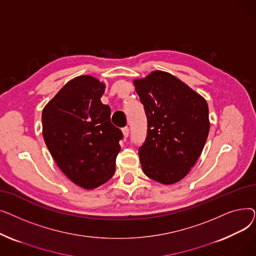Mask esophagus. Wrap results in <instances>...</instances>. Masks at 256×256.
<instances>
[{
  "mask_svg": "<svg viewBox=\"0 0 256 256\" xmlns=\"http://www.w3.org/2000/svg\"><path fill=\"white\" fill-rule=\"evenodd\" d=\"M122 134H124V138H128V134H130V128L128 126L124 128H122Z\"/></svg>",
  "mask_w": 256,
  "mask_h": 256,
  "instance_id": "34e87169",
  "label": "esophagus"
}]
</instances>
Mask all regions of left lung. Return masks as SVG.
Here are the masks:
<instances>
[{"mask_svg":"<svg viewBox=\"0 0 256 256\" xmlns=\"http://www.w3.org/2000/svg\"><path fill=\"white\" fill-rule=\"evenodd\" d=\"M134 85L147 118L139 147L143 172L158 182L176 184L194 167L208 139L206 100L165 72H152Z\"/></svg>","mask_w":256,"mask_h":256,"instance_id":"1","label":"left lung"}]
</instances>
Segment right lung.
Returning <instances> with one entry per match:
<instances>
[{
  "label": "right lung",
  "instance_id": "1",
  "mask_svg": "<svg viewBox=\"0 0 256 256\" xmlns=\"http://www.w3.org/2000/svg\"><path fill=\"white\" fill-rule=\"evenodd\" d=\"M104 85L90 76L70 80L42 111V135L61 171L90 190L115 173L122 132L111 124V109L100 102Z\"/></svg>",
  "mask_w": 256,
  "mask_h": 256
}]
</instances>
